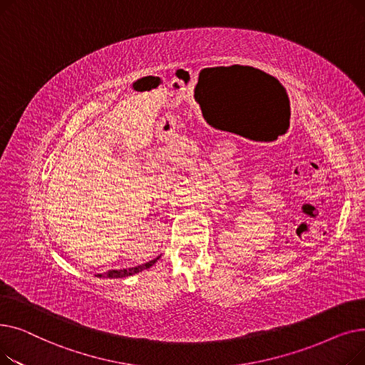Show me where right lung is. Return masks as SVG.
I'll use <instances>...</instances> for the list:
<instances>
[{
	"instance_id": "add662e5",
	"label": "right lung",
	"mask_w": 365,
	"mask_h": 365,
	"mask_svg": "<svg viewBox=\"0 0 365 365\" xmlns=\"http://www.w3.org/2000/svg\"><path fill=\"white\" fill-rule=\"evenodd\" d=\"M157 260H158V257L153 259V260H149L148 263L139 264V266L127 267V269H112V271H108V272H103V274H98L96 277H99V278H125V277H131L134 274H139V272L148 269V267H150Z\"/></svg>"
}]
</instances>
